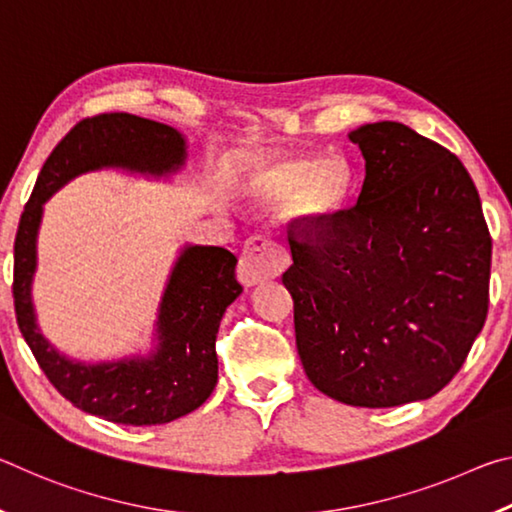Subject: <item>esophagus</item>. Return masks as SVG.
Listing matches in <instances>:
<instances>
[{"instance_id":"esophagus-1","label":"esophagus","mask_w":512,"mask_h":512,"mask_svg":"<svg viewBox=\"0 0 512 512\" xmlns=\"http://www.w3.org/2000/svg\"><path fill=\"white\" fill-rule=\"evenodd\" d=\"M289 264L287 250L262 235L250 237L241 250L237 275L244 284H257L280 275Z\"/></svg>"}]
</instances>
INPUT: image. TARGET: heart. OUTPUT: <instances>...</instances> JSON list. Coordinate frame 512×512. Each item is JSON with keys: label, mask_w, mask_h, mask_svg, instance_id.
<instances>
[{"label": "heart", "mask_w": 512, "mask_h": 512, "mask_svg": "<svg viewBox=\"0 0 512 512\" xmlns=\"http://www.w3.org/2000/svg\"><path fill=\"white\" fill-rule=\"evenodd\" d=\"M352 187L354 173L348 162L314 153L257 162L248 180V194L257 203L275 205L289 197V214L307 223L334 219L348 205Z\"/></svg>", "instance_id": "heart-1"}]
</instances>
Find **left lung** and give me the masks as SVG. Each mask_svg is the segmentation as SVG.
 <instances>
[{
    "instance_id": "8db88e82",
    "label": "left lung",
    "mask_w": 512,
    "mask_h": 512,
    "mask_svg": "<svg viewBox=\"0 0 512 512\" xmlns=\"http://www.w3.org/2000/svg\"><path fill=\"white\" fill-rule=\"evenodd\" d=\"M366 160L357 205L287 228L296 345L334 400H427L470 354L490 302L492 237L452 151L397 121L350 133Z\"/></svg>"
}]
</instances>
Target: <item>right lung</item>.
Returning <instances> with one entry per match:
<instances>
[{
    "label": "right lung",
    "instance_id": "add662e5",
    "mask_svg": "<svg viewBox=\"0 0 512 512\" xmlns=\"http://www.w3.org/2000/svg\"><path fill=\"white\" fill-rule=\"evenodd\" d=\"M185 162V140L171 126L103 112L81 119L42 167L24 205L15 235V318L38 366L76 409L117 424H164L201 406L219 379L216 332L225 307L241 293L237 257L219 246H189L178 257L158 316V352L99 366L69 361L36 325L31 280L36 271V235L42 203L79 173L124 167L140 173L176 171Z\"/></svg>",
    "mask_w": 512,
    "mask_h": 512
}]
</instances>
